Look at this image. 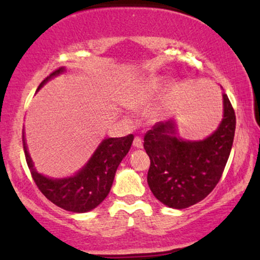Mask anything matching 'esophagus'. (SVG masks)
I'll return each mask as SVG.
<instances>
[{
  "mask_svg": "<svg viewBox=\"0 0 260 260\" xmlns=\"http://www.w3.org/2000/svg\"><path fill=\"white\" fill-rule=\"evenodd\" d=\"M134 147L137 149H142L143 148V141L140 137H135L134 138Z\"/></svg>",
  "mask_w": 260,
  "mask_h": 260,
  "instance_id": "34e87169",
  "label": "esophagus"
}]
</instances>
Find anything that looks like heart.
<instances>
[{"label":"heart","mask_w":260,"mask_h":260,"mask_svg":"<svg viewBox=\"0 0 260 260\" xmlns=\"http://www.w3.org/2000/svg\"><path fill=\"white\" fill-rule=\"evenodd\" d=\"M163 87V81L157 77H150L143 79L131 88L129 95H127V103L133 108H138L148 104L152 101Z\"/></svg>","instance_id":"1"}]
</instances>
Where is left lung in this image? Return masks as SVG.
<instances>
[{
	"label": "left lung",
	"instance_id": "obj_1",
	"mask_svg": "<svg viewBox=\"0 0 260 260\" xmlns=\"http://www.w3.org/2000/svg\"><path fill=\"white\" fill-rule=\"evenodd\" d=\"M223 118L214 133L202 141H186L176 135L173 120L156 123L144 136L150 158L148 184L155 198L170 208L198 204L220 181L232 149L236 113L222 93Z\"/></svg>",
	"mask_w": 260,
	"mask_h": 260
}]
</instances>
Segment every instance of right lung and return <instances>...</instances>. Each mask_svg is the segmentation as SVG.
I'll return each instance as SVG.
<instances>
[{
  "instance_id": "obj_1",
  "label": "right lung",
  "mask_w": 260,
  "mask_h": 260,
  "mask_svg": "<svg viewBox=\"0 0 260 260\" xmlns=\"http://www.w3.org/2000/svg\"><path fill=\"white\" fill-rule=\"evenodd\" d=\"M63 72L65 67L55 70L39 85L37 91L53 77ZM133 141L134 135L131 134L125 137L105 138L95 149L88 162L77 174L63 179H51L38 173L34 168V163L27 150L24 133L22 136L24 156L35 184L49 201L65 211L73 213L92 211L104 201L111 189L117 168L129 152Z\"/></svg>"
}]
</instances>
